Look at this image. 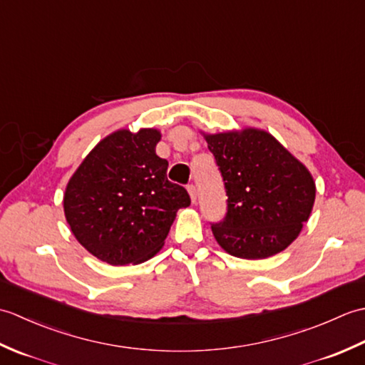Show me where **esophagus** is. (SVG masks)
<instances>
[{
    "instance_id": "obj_1",
    "label": "esophagus",
    "mask_w": 365,
    "mask_h": 365,
    "mask_svg": "<svg viewBox=\"0 0 365 365\" xmlns=\"http://www.w3.org/2000/svg\"><path fill=\"white\" fill-rule=\"evenodd\" d=\"M188 192H190V197H191V202L195 204L197 200V190L195 185H188Z\"/></svg>"
}]
</instances>
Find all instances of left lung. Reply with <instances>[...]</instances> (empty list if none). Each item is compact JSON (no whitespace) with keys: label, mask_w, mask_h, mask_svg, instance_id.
<instances>
[{"label":"left lung","mask_w":365,"mask_h":365,"mask_svg":"<svg viewBox=\"0 0 365 365\" xmlns=\"http://www.w3.org/2000/svg\"><path fill=\"white\" fill-rule=\"evenodd\" d=\"M227 196L224 220L212 224L216 242L240 259H267L299 235L315 200L307 168L263 130L204 135Z\"/></svg>","instance_id":"8db88e82"}]
</instances>
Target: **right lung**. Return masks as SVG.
<instances>
[{"instance_id": "add662e5", "label": "right lung", "mask_w": 365, "mask_h": 365, "mask_svg": "<svg viewBox=\"0 0 365 365\" xmlns=\"http://www.w3.org/2000/svg\"><path fill=\"white\" fill-rule=\"evenodd\" d=\"M160 131L118 130L102 139L67 183L64 213L80 245L110 265L149 260L169 234L188 191L168 180L155 147Z\"/></svg>"}]
</instances>
